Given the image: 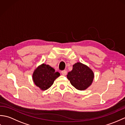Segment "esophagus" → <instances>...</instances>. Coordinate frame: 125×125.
<instances>
[{
	"label": "esophagus",
	"mask_w": 125,
	"mask_h": 125,
	"mask_svg": "<svg viewBox=\"0 0 125 125\" xmlns=\"http://www.w3.org/2000/svg\"><path fill=\"white\" fill-rule=\"evenodd\" d=\"M61 73H62V74L63 76H65L67 73V71L66 70H63V71H61Z\"/></svg>",
	"instance_id": "34e87169"
}]
</instances>
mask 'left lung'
Here are the masks:
<instances>
[{
	"mask_svg": "<svg viewBox=\"0 0 125 125\" xmlns=\"http://www.w3.org/2000/svg\"><path fill=\"white\" fill-rule=\"evenodd\" d=\"M67 78L76 89L84 90L91 85L94 74L87 66L77 62L73 65L72 71L68 73Z\"/></svg>",
	"mask_w": 125,
	"mask_h": 125,
	"instance_id": "obj_1",
	"label": "left lung"
}]
</instances>
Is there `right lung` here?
<instances>
[{
  "mask_svg": "<svg viewBox=\"0 0 125 125\" xmlns=\"http://www.w3.org/2000/svg\"><path fill=\"white\" fill-rule=\"evenodd\" d=\"M60 76L54 68L49 65L42 64L39 66L33 74L34 83L42 90H46L51 86L54 81Z\"/></svg>",
  "mask_w": 125,
  "mask_h": 125,
  "instance_id": "obj_1",
  "label": "right lung"
}]
</instances>
